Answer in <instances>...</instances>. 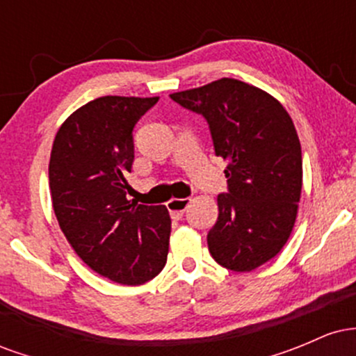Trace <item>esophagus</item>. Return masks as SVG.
Wrapping results in <instances>:
<instances>
[{"instance_id": "esophagus-1", "label": "esophagus", "mask_w": 356, "mask_h": 356, "mask_svg": "<svg viewBox=\"0 0 356 356\" xmlns=\"http://www.w3.org/2000/svg\"><path fill=\"white\" fill-rule=\"evenodd\" d=\"M189 204H191L189 197L170 199V201L167 202V209H169L170 216H172L174 219H181L184 216V212H186L187 207H189Z\"/></svg>"}]
</instances>
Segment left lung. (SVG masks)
Listing matches in <instances>:
<instances>
[{"label":"left lung","mask_w":356,"mask_h":356,"mask_svg":"<svg viewBox=\"0 0 356 356\" xmlns=\"http://www.w3.org/2000/svg\"><path fill=\"white\" fill-rule=\"evenodd\" d=\"M170 99L204 115L229 192L207 234L220 266L246 273L268 263L291 236L303 187V159L291 117L275 97L234 79L184 90Z\"/></svg>","instance_id":"obj_1"}]
</instances>
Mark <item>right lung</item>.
Segmentation results:
<instances>
[{
  "label": "right lung",
  "mask_w": 356,
  "mask_h": 356,
  "mask_svg": "<svg viewBox=\"0 0 356 356\" xmlns=\"http://www.w3.org/2000/svg\"><path fill=\"white\" fill-rule=\"evenodd\" d=\"M159 97L95 99L72 113L53 140L48 177L60 229L90 269L127 286L165 266L170 216L165 206L130 202L132 130Z\"/></svg>",
  "instance_id": "add662e5"
}]
</instances>
